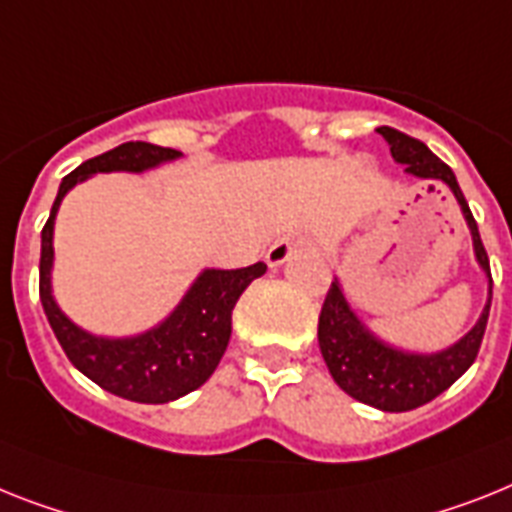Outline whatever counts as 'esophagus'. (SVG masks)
<instances>
[{
    "label": "esophagus",
    "mask_w": 512,
    "mask_h": 512,
    "mask_svg": "<svg viewBox=\"0 0 512 512\" xmlns=\"http://www.w3.org/2000/svg\"><path fill=\"white\" fill-rule=\"evenodd\" d=\"M308 243L303 238H295V235H285V238H277L269 246V251H266V261H269V266H280L285 264L293 253H298L301 248H306Z\"/></svg>",
    "instance_id": "34e87169"
}]
</instances>
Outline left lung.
<instances>
[{
  "label": "left lung",
  "instance_id": "left-lung-1",
  "mask_svg": "<svg viewBox=\"0 0 512 512\" xmlns=\"http://www.w3.org/2000/svg\"><path fill=\"white\" fill-rule=\"evenodd\" d=\"M379 135L390 143L392 159L403 164L405 172L424 177V180H442L453 190L468 222L471 238H474L476 261L489 277L487 306L481 311L474 329L447 350L429 353V356L405 353V350L392 348L371 335L361 324V319L350 311L340 282H332L327 298H324L322 314H319V348H322L329 374L340 384V390L348 392L358 403L387 413H403L442 395L476 361L481 340H484V329H487L489 306H492V272H489V256L481 243L476 219L468 209V201L453 170L442 159H437L429 146L418 138H411L395 128H379Z\"/></svg>",
  "mask_w": 512,
  "mask_h": 512
}]
</instances>
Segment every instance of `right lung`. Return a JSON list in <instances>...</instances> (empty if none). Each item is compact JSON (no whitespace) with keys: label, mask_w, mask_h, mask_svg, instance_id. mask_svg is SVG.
Wrapping results in <instances>:
<instances>
[{"label":"right lung","mask_w":512,"mask_h":512,"mask_svg":"<svg viewBox=\"0 0 512 512\" xmlns=\"http://www.w3.org/2000/svg\"><path fill=\"white\" fill-rule=\"evenodd\" d=\"M183 156L146 141H128L117 149L88 159L62 177L52 214L41 230V264H38V295L59 345L75 369L96 382L101 390L133 403H170L198 390L214 374L225 356L232 332V308L248 285L266 272L259 261L243 269H204L190 285L180 306L159 327L135 337L88 335L67 319L52 295L54 217L70 188L96 172H143Z\"/></svg>","instance_id":"obj_1"}]
</instances>
